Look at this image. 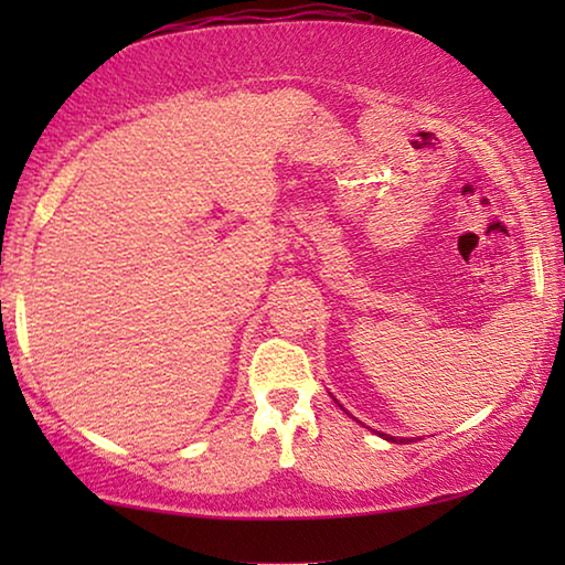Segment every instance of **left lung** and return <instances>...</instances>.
<instances>
[{"instance_id":"1","label":"left lung","mask_w":565,"mask_h":565,"mask_svg":"<svg viewBox=\"0 0 565 565\" xmlns=\"http://www.w3.org/2000/svg\"><path fill=\"white\" fill-rule=\"evenodd\" d=\"M388 438V441H396V438H391V436H386Z\"/></svg>"}]
</instances>
